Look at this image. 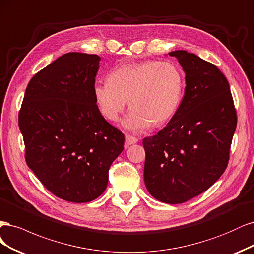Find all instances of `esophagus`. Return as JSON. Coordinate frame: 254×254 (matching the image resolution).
Wrapping results in <instances>:
<instances>
[{"instance_id": "obj_1", "label": "esophagus", "mask_w": 254, "mask_h": 254, "mask_svg": "<svg viewBox=\"0 0 254 254\" xmlns=\"http://www.w3.org/2000/svg\"><path fill=\"white\" fill-rule=\"evenodd\" d=\"M138 141V138L130 136V135H126V146H128L130 144H134Z\"/></svg>"}]
</instances>
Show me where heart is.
Instances as JSON below:
<instances>
[{"instance_id": "heart-1", "label": "heart", "mask_w": 254, "mask_h": 254, "mask_svg": "<svg viewBox=\"0 0 254 254\" xmlns=\"http://www.w3.org/2000/svg\"><path fill=\"white\" fill-rule=\"evenodd\" d=\"M184 91L182 68L175 62L157 60L120 65L110 71L108 81L93 87L98 109L110 121L119 118L129 99L132 110L124 126L133 132L169 121L182 103Z\"/></svg>"}]
</instances>
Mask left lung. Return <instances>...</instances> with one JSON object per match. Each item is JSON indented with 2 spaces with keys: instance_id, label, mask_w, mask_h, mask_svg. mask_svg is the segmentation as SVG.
Returning <instances> with one entry per match:
<instances>
[{
  "instance_id": "1",
  "label": "left lung",
  "mask_w": 254,
  "mask_h": 254,
  "mask_svg": "<svg viewBox=\"0 0 254 254\" xmlns=\"http://www.w3.org/2000/svg\"><path fill=\"white\" fill-rule=\"evenodd\" d=\"M186 72L183 101L159 132L142 140L144 184L154 198L182 203L225 172L237 116L228 80L215 65L186 51L169 54Z\"/></svg>"
}]
</instances>
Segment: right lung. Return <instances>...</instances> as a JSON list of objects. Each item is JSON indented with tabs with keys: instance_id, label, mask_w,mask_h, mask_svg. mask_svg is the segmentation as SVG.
<instances>
[{
	"instance_id": "add662e5",
	"label": "right lung",
	"mask_w": 254,
	"mask_h": 254,
	"mask_svg": "<svg viewBox=\"0 0 254 254\" xmlns=\"http://www.w3.org/2000/svg\"><path fill=\"white\" fill-rule=\"evenodd\" d=\"M100 57L68 53L32 77L19 112L25 160L57 197L88 202L104 192L125 135L104 119L93 87Z\"/></svg>"
}]
</instances>
